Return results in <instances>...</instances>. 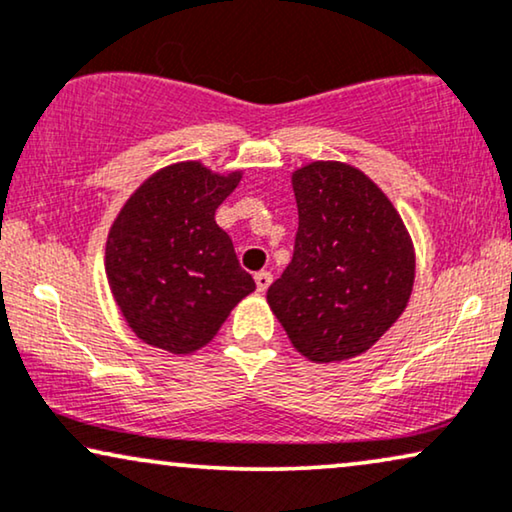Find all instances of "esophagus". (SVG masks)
I'll list each match as a JSON object with an SVG mask.
<instances>
[{"mask_svg": "<svg viewBox=\"0 0 512 512\" xmlns=\"http://www.w3.org/2000/svg\"><path fill=\"white\" fill-rule=\"evenodd\" d=\"M271 281H274V276H271L269 271H257V274H255V283H257V290H260V292H267Z\"/></svg>", "mask_w": 512, "mask_h": 512, "instance_id": "obj_1", "label": "esophagus"}]
</instances>
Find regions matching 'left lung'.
Masks as SVG:
<instances>
[{"label":"left lung","instance_id":"1","mask_svg":"<svg viewBox=\"0 0 512 512\" xmlns=\"http://www.w3.org/2000/svg\"><path fill=\"white\" fill-rule=\"evenodd\" d=\"M299 227L292 262L267 290L295 349L316 363L370 349L414 283L405 224L370 177L337 161L292 175Z\"/></svg>","mask_w":512,"mask_h":512}]
</instances>
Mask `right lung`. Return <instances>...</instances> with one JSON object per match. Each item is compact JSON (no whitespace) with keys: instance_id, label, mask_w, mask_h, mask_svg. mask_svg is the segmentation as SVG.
I'll use <instances>...</instances> for the list:
<instances>
[{"instance_id":"obj_1","label":"right lung","mask_w":512,"mask_h":512,"mask_svg":"<svg viewBox=\"0 0 512 512\" xmlns=\"http://www.w3.org/2000/svg\"><path fill=\"white\" fill-rule=\"evenodd\" d=\"M241 173L213 175L199 161L149 177L109 229L105 269L121 313L142 342L192 353L217 335L255 290L215 210Z\"/></svg>"}]
</instances>
